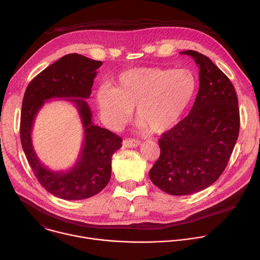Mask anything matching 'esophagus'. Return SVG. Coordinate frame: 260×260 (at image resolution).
Instances as JSON below:
<instances>
[{
	"label": "esophagus",
	"mask_w": 260,
	"mask_h": 260,
	"mask_svg": "<svg viewBox=\"0 0 260 260\" xmlns=\"http://www.w3.org/2000/svg\"><path fill=\"white\" fill-rule=\"evenodd\" d=\"M122 145L125 148H136V147L141 145V142L139 140H136V139H125L123 141Z\"/></svg>",
	"instance_id": "esophagus-1"
}]
</instances>
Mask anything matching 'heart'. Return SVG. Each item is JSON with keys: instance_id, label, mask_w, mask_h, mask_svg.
<instances>
[{"instance_id": "1", "label": "heart", "mask_w": 260, "mask_h": 260, "mask_svg": "<svg viewBox=\"0 0 260 260\" xmlns=\"http://www.w3.org/2000/svg\"><path fill=\"white\" fill-rule=\"evenodd\" d=\"M199 88L189 69L134 68L122 72L113 87L102 85L96 103L106 124L118 129L136 108L141 131L162 134L176 126L193 103Z\"/></svg>"}]
</instances>
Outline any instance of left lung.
Listing matches in <instances>:
<instances>
[{"label": "left lung", "instance_id": "1", "mask_svg": "<svg viewBox=\"0 0 260 260\" xmlns=\"http://www.w3.org/2000/svg\"><path fill=\"white\" fill-rule=\"evenodd\" d=\"M200 68L199 92L190 113L158 140L160 156L149 172L152 183L172 196L206 189L223 173L240 131L236 90L206 55L186 50Z\"/></svg>", "mask_w": 260, "mask_h": 260}]
</instances>
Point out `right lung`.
Wrapping results in <instances>:
<instances>
[{"mask_svg": "<svg viewBox=\"0 0 260 260\" xmlns=\"http://www.w3.org/2000/svg\"><path fill=\"white\" fill-rule=\"evenodd\" d=\"M102 64L100 60L78 53L67 54L37 75L24 92L20 116L22 149L39 183L49 193L62 200H84L102 191L111 178L112 155L121 147L120 137L93 123L85 101L91 94L96 70ZM52 98H63L76 105L85 134L76 165L64 172L45 167L36 156L31 142L34 118Z\"/></svg>", "mask_w": 260, "mask_h": 260, "instance_id": "obj_1", "label": "right lung"}]
</instances>
